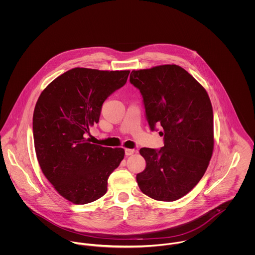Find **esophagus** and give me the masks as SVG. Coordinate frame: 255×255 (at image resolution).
<instances>
[{"label":"esophagus","mask_w":255,"mask_h":255,"mask_svg":"<svg viewBox=\"0 0 255 255\" xmlns=\"http://www.w3.org/2000/svg\"><path fill=\"white\" fill-rule=\"evenodd\" d=\"M136 152H137V150H134V149H129V148L126 149V155L127 156H130V155H132V154H134Z\"/></svg>","instance_id":"esophagus-1"}]
</instances>
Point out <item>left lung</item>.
<instances>
[{
	"mask_svg": "<svg viewBox=\"0 0 255 255\" xmlns=\"http://www.w3.org/2000/svg\"><path fill=\"white\" fill-rule=\"evenodd\" d=\"M130 83L143 97L149 127L161 126L164 147L141 148L146 167L136 175L147 196L175 201L205 174L214 149L213 110L205 88L182 67L161 65L132 71Z\"/></svg>",
	"mask_w": 255,
	"mask_h": 255,
	"instance_id": "left-lung-1",
	"label": "left lung"
}]
</instances>
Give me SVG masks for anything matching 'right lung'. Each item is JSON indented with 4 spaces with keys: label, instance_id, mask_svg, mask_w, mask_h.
I'll list each match as a JSON object with an SVG mask.
<instances>
[{
    "label": "right lung",
    "instance_id": "add662e5",
    "mask_svg": "<svg viewBox=\"0 0 255 255\" xmlns=\"http://www.w3.org/2000/svg\"><path fill=\"white\" fill-rule=\"evenodd\" d=\"M129 71L74 68L40 94L33 113L37 160L57 192L86 204L107 192L108 178L125 157L123 148L92 144L85 138L99 122L104 101L124 86Z\"/></svg>",
    "mask_w": 255,
    "mask_h": 255
}]
</instances>
